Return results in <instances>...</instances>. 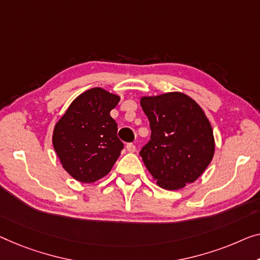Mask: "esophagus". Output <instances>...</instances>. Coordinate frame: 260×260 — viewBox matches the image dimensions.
Returning <instances> with one entry per match:
<instances>
[{
    "instance_id": "1",
    "label": "esophagus",
    "mask_w": 260,
    "mask_h": 260,
    "mask_svg": "<svg viewBox=\"0 0 260 260\" xmlns=\"http://www.w3.org/2000/svg\"><path fill=\"white\" fill-rule=\"evenodd\" d=\"M126 149H127V152H129V153H134L135 150H137V147H135V145H133V143H127Z\"/></svg>"
}]
</instances>
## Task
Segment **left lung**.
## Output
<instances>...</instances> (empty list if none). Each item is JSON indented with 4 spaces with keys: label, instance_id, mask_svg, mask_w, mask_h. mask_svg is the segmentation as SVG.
<instances>
[{
    "label": "left lung",
    "instance_id": "obj_1",
    "mask_svg": "<svg viewBox=\"0 0 260 260\" xmlns=\"http://www.w3.org/2000/svg\"><path fill=\"white\" fill-rule=\"evenodd\" d=\"M152 135L140 155L166 190H179L202 175L215 154L214 132L201 106L181 92L142 96Z\"/></svg>",
    "mask_w": 260,
    "mask_h": 260
}]
</instances>
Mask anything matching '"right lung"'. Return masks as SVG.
Segmentation results:
<instances>
[{"instance_id":"add662e5","label":"right lung","mask_w":260,"mask_h":260,"mask_svg":"<svg viewBox=\"0 0 260 260\" xmlns=\"http://www.w3.org/2000/svg\"><path fill=\"white\" fill-rule=\"evenodd\" d=\"M120 96L102 87L81 93L53 128L52 143L63 168L81 183H93L111 172L123 148L110 112Z\"/></svg>"}]
</instances>
